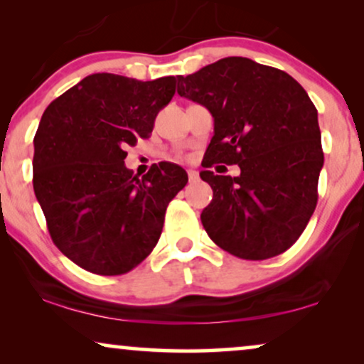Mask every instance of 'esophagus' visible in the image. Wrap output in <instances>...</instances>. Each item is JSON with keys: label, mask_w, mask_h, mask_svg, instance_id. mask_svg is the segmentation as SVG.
Instances as JSON below:
<instances>
[{"label": "esophagus", "mask_w": 364, "mask_h": 364, "mask_svg": "<svg viewBox=\"0 0 364 364\" xmlns=\"http://www.w3.org/2000/svg\"><path fill=\"white\" fill-rule=\"evenodd\" d=\"M187 173H188V182H196L197 178H198V172L197 171H192V168H188Z\"/></svg>", "instance_id": "1"}]
</instances>
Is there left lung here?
Segmentation results:
<instances>
[{
    "mask_svg": "<svg viewBox=\"0 0 364 364\" xmlns=\"http://www.w3.org/2000/svg\"><path fill=\"white\" fill-rule=\"evenodd\" d=\"M176 81L182 97L213 117L200 172L213 191L200 215L208 237L243 260L280 255L318 202L323 149L311 99L290 74L238 56ZM215 163H237L241 176H217L208 171Z\"/></svg>",
    "mask_w": 364,
    "mask_h": 364,
    "instance_id": "obj_1",
    "label": "left lung"
}]
</instances>
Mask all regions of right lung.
Returning a JSON list of instances; mask_svg holds the SVG:
<instances>
[{
  "instance_id": "1",
  "label": "right lung",
  "mask_w": 364,
  "mask_h": 364,
  "mask_svg": "<svg viewBox=\"0 0 364 364\" xmlns=\"http://www.w3.org/2000/svg\"><path fill=\"white\" fill-rule=\"evenodd\" d=\"M173 94V76L144 82L97 73L44 111L34 136V193L54 245L84 270L122 275L157 245L187 172L161 162L139 178L124 149L151 136Z\"/></svg>"
}]
</instances>
